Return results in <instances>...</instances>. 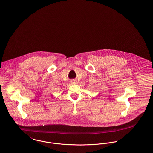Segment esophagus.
<instances>
[{
    "label": "esophagus",
    "instance_id": "1",
    "mask_svg": "<svg viewBox=\"0 0 153 153\" xmlns=\"http://www.w3.org/2000/svg\"><path fill=\"white\" fill-rule=\"evenodd\" d=\"M71 83H76V82H75V81H74V80H72V81H71Z\"/></svg>",
    "mask_w": 153,
    "mask_h": 153
}]
</instances>
